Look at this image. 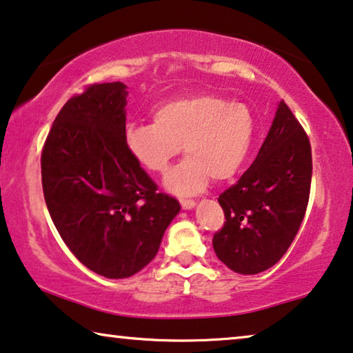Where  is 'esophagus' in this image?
I'll use <instances>...</instances> for the list:
<instances>
[{
  "label": "esophagus",
  "instance_id": "1",
  "mask_svg": "<svg viewBox=\"0 0 353 353\" xmlns=\"http://www.w3.org/2000/svg\"><path fill=\"white\" fill-rule=\"evenodd\" d=\"M181 206L182 209H192L194 206L193 199H181Z\"/></svg>",
  "mask_w": 353,
  "mask_h": 353
}]
</instances>
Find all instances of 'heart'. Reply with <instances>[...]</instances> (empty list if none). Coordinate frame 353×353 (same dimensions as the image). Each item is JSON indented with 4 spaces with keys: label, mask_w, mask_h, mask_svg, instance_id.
<instances>
[{
    "label": "heart",
    "mask_w": 353,
    "mask_h": 353,
    "mask_svg": "<svg viewBox=\"0 0 353 353\" xmlns=\"http://www.w3.org/2000/svg\"><path fill=\"white\" fill-rule=\"evenodd\" d=\"M154 123H130L125 145L145 171L163 174L182 152L188 155L165 179L170 192L199 193L214 182L238 174L249 154L255 120L244 103L214 93H192L166 99L152 110Z\"/></svg>",
    "instance_id": "obj_1"
}]
</instances>
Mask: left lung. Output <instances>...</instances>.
<instances>
[{"label":"left lung","mask_w":353,"mask_h":353,"mask_svg":"<svg viewBox=\"0 0 353 353\" xmlns=\"http://www.w3.org/2000/svg\"><path fill=\"white\" fill-rule=\"evenodd\" d=\"M312 152L306 131L281 101L259 155L219 196L225 222L215 255L239 274H259L282 259L306 214Z\"/></svg>","instance_id":"obj_1"}]
</instances>
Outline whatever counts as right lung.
Instances as JSON below:
<instances>
[{
    "label": "right lung",
    "instance_id": "right-lung-1",
    "mask_svg": "<svg viewBox=\"0 0 353 353\" xmlns=\"http://www.w3.org/2000/svg\"><path fill=\"white\" fill-rule=\"evenodd\" d=\"M126 94L123 82L92 83L76 93L41 154L42 192L63 243L109 279L149 265L181 210L126 150Z\"/></svg>",
    "mask_w": 353,
    "mask_h": 353
}]
</instances>
